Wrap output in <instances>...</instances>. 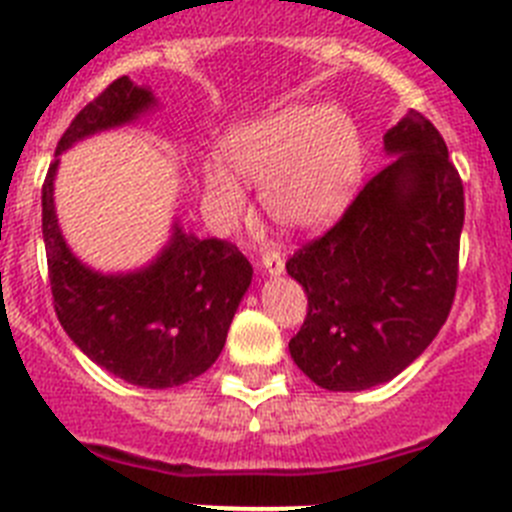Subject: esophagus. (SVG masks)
<instances>
[{
    "mask_svg": "<svg viewBox=\"0 0 512 512\" xmlns=\"http://www.w3.org/2000/svg\"><path fill=\"white\" fill-rule=\"evenodd\" d=\"M259 264L266 274L277 277V274H282L284 271V256L279 251H264V256H261Z\"/></svg>",
    "mask_w": 512,
    "mask_h": 512,
    "instance_id": "obj_1",
    "label": "esophagus"
}]
</instances>
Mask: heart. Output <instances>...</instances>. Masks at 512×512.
Returning a JSON list of instances; mask_svg holds the SVG:
<instances>
[{
    "instance_id": "b5f03b06",
    "label": "heart",
    "mask_w": 512,
    "mask_h": 512,
    "mask_svg": "<svg viewBox=\"0 0 512 512\" xmlns=\"http://www.w3.org/2000/svg\"><path fill=\"white\" fill-rule=\"evenodd\" d=\"M223 148L228 166L212 158L202 171L212 215L235 223L246 212L241 175L259 184L266 215L289 233L330 223L354 192L364 161L356 122L325 104H289L246 122L225 138Z\"/></svg>"
}]
</instances>
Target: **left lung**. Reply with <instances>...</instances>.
Listing matches in <instances>:
<instances>
[{"instance_id":"8db88e82","label":"left lung","mask_w":512,"mask_h":512,"mask_svg":"<svg viewBox=\"0 0 512 512\" xmlns=\"http://www.w3.org/2000/svg\"><path fill=\"white\" fill-rule=\"evenodd\" d=\"M390 164L325 235L287 261L307 292L289 354L330 392L390 382L431 346L454 305L464 187L441 133L410 110L384 135Z\"/></svg>"}]
</instances>
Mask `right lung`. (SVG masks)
<instances>
[{
	"instance_id": "1",
	"label": "right lung",
	"mask_w": 512,
	"mask_h": 512,
	"mask_svg": "<svg viewBox=\"0 0 512 512\" xmlns=\"http://www.w3.org/2000/svg\"><path fill=\"white\" fill-rule=\"evenodd\" d=\"M156 107L151 89L128 76L115 79L71 120L43 182V241L58 323L94 364L146 390L179 387L215 364L253 277L233 243L202 241L179 223L151 264L122 274L94 271L63 241L53 202L58 156Z\"/></svg>"
}]
</instances>
